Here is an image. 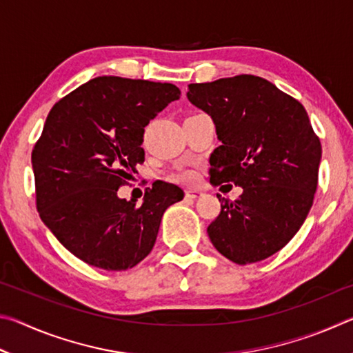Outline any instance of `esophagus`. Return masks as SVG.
<instances>
[{
  "mask_svg": "<svg viewBox=\"0 0 353 353\" xmlns=\"http://www.w3.org/2000/svg\"><path fill=\"white\" fill-rule=\"evenodd\" d=\"M202 194H204V193H202L201 190H187V191H185V198H188V199H198V198H201Z\"/></svg>",
  "mask_w": 353,
  "mask_h": 353,
  "instance_id": "esophagus-1",
  "label": "esophagus"
}]
</instances>
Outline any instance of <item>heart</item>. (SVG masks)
I'll return each mask as SVG.
<instances>
[{
    "label": "heart",
    "instance_id": "obj_1",
    "mask_svg": "<svg viewBox=\"0 0 353 353\" xmlns=\"http://www.w3.org/2000/svg\"><path fill=\"white\" fill-rule=\"evenodd\" d=\"M177 179H179V181H185V182H188V181H191V179H193V174H191V172H183V174L177 176Z\"/></svg>",
    "mask_w": 353,
    "mask_h": 353
}]
</instances>
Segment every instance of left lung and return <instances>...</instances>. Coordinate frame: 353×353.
Segmentation results:
<instances>
[{"instance_id":"obj_1","label":"left lung","mask_w":353,"mask_h":353,"mask_svg":"<svg viewBox=\"0 0 353 353\" xmlns=\"http://www.w3.org/2000/svg\"><path fill=\"white\" fill-rule=\"evenodd\" d=\"M188 101L212 117L221 145L210 155V182L243 188L224 198L207 227L219 254L236 265L268 259L297 234L318 188L321 141L307 110L252 74L190 83Z\"/></svg>"}]
</instances>
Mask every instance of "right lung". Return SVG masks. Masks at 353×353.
<instances>
[{
	"label": "right lung",
	"mask_w": 353,
	"mask_h": 353,
	"mask_svg": "<svg viewBox=\"0 0 353 353\" xmlns=\"http://www.w3.org/2000/svg\"><path fill=\"white\" fill-rule=\"evenodd\" d=\"M181 97L172 83L99 76L54 104L32 149L41 221L77 259L105 271H126L151 252L166 208L183 191L162 183L143 204L118 188L145 162L143 134Z\"/></svg>",
	"instance_id": "1"
}]
</instances>
